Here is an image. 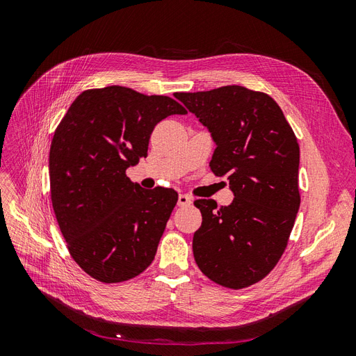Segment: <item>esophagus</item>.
<instances>
[{
	"mask_svg": "<svg viewBox=\"0 0 356 356\" xmlns=\"http://www.w3.org/2000/svg\"><path fill=\"white\" fill-rule=\"evenodd\" d=\"M191 197L187 196V195H179L178 196V204L179 207H188V204H191Z\"/></svg>",
	"mask_w": 356,
	"mask_h": 356,
	"instance_id": "1",
	"label": "esophagus"
}]
</instances>
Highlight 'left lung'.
<instances>
[{
    "instance_id": "1",
    "label": "left lung",
    "mask_w": 356,
    "mask_h": 356,
    "mask_svg": "<svg viewBox=\"0 0 356 356\" xmlns=\"http://www.w3.org/2000/svg\"><path fill=\"white\" fill-rule=\"evenodd\" d=\"M208 129L209 166L227 177L234 199L217 208L195 200L202 225L193 254L203 275L227 288H245L270 273L282 257L300 208V148L293 129L270 96L243 86L177 93Z\"/></svg>"
}]
</instances>
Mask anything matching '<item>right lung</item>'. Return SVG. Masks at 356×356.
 I'll list each match as a JSON object with an SVG mask.
<instances>
[{
    "label": "right lung",
    "mask_w": 356,
    "mask_h": 356,
    "mask_svg": "<svg viewBox=\"0 0 356 356\" xmlns=\"http://www.w3.org/2000/svg\"><path fill=\"white\" fill-rule=\"evenodd\" d=\"M186 108L169 96L123 86L84 90L71 104L50 147L53 211L71 257L105 284L152 264L178 193L145 190L126 169L147 156L154 126Z\"/></svg>",
    "instance_id": "1"
}]
</instances>
